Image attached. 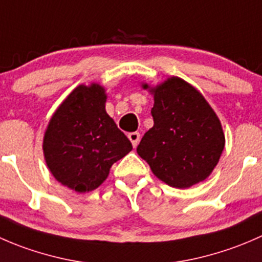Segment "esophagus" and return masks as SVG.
<instances>
[{
	"mask_svg": "<svg viewBox=\"0 0 262 262\" xmlns=\"http://www.w3.org/2000/svg\"><path fill=\"white\" fill-rule=\"evenodd\" d=\"M128 138L130 139L133 147H137L139 143V139H141V134H139L138 132H132V133L128 134Z\"/></svg>",
	"mask_w": 262,
	"mask_h": 262,
	"instance_id": "1",
	"label": "esophagus"
}]
</instances>
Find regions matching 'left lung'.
I'll return each mask as SVG.
<instances>
[{
  "label": "left lung",
  "instance_id": "obj_1",
  "mask_svg": "<svg viewBox=\"0 0 262 262\" xmlns=\"http://www.w3.org/2000/svg\"><path fill=\"white\" fill-rule=\"evenodd\" d=\"M152 92L155 124L141 139L138 155L172 187L186 189L205 180L224 149L218 116L198 90L179 77L168 78Z\"/></svg>",
  "mask_w": 262,
  "mask_h": 262
}]
</instances>
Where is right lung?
Segmentation results:
<instances>
[{
    "mask_svg": "<svg viewBox=\"0 0 262 262\" xmlns=\"http://www.w3.org/2000/svg\"><path fill=\"white\" fill-rule=\"evenodd\" d=\"M99 84L76 87L49 121L43 142L50 172L64 186L91 191L133 147L105 110Z\"/></svg>",
    "mask_w": 262,
    "mask_h": 262,
    "instance_id": "1",
    "label": "right lung"
}]
</instances>
